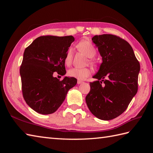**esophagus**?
<instances>
[{"mask_svg": "<svg viewBox=\"0 0 153 153\" xmlns=\"http://www.w3.org/2000/svg\"><path fill=\"white\" fill-rule=\"evenodd\" d=\"M83 82L82 81V80H77V84H82V83Z\"/></svg>", "mask_w": 153, "mask_h": 153, "instance_id": "esophagus-1", "label": "esophagus"}]
</instances>
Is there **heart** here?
<instances>
[{
    "instance_id": "heart-1",
    "label": "heart",
    "mask_w": 153,
    "mask_h": 153,
    "mask_svg": "<svg viewBox=\"0 0 153 153\" xmlns=\"http://www.w3.org/2000/svg\"><path fill=\"white\" fill-rule=\"evenodd\" d=\"M77 47L80 52L85 54V56L89 57V61L91 63L93 62L92 58H93L96 54V49L94 46L92 45L89 41L84 40L82 41L78 44ZM73 57V50L72 48H69L66 53L65 58H64V62L67 66L71 64ZM92 73L91 69L85 68H73L69 69L68 71V75L73 78H75L78 80H84L88 76H89Z\"/></svg>"
}]
</instances>
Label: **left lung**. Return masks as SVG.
<instances>
[{"mask_svg":"<svg viewBox=\"0 0 153 153\" xmlns=\"http://www.w3.org/2000/svg\"><path fill=\"white\" fill-rule=\"evenodd\" d=\"M92 40L103 62L85 101L94 116L108 121L122 114L137 94L140 63L131 45L119 36L96 35Z\"/></svg>","mask_w":153,"mask_h":153,"instance_id":"left-lung-1","label":"left lung"}]
</instances>
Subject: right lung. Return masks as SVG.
Returning a JSON list of instances; mask_svg holds the SVG:
<instances>
[{
  "label": "right lung",
  "mask_w": 153,
  "mask_h": 153,
  "mask_svg": "<svg viewBox=\"0 0 153 153\" xmlns=\"http://www.w3.org/2000/svg\"><path fill=\"white\" fill-rule=\"evenodd\" d=\"M74 41L72 36H42L25 48L20 68L22 94L36 112H55L68 91L76 84L75 78L66 76L59 80L53 76L54 72L62 76L66 74L64 58Z\"/></svg>",
  "instance_id": "1"
}]
</instances>
